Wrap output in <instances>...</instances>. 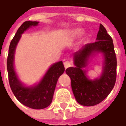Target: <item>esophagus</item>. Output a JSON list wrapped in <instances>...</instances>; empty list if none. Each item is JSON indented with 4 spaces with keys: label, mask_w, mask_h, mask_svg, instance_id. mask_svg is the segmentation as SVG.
<instances>
[{
    "label": "esophagus",
    "mask_w": 126,
    "mask_h": 126,
    "mask_svg": "<svg viewBox=\"0 0 126 126\" xmlns=\"http://www.w3.org/2000/svg\"><path fill=\"white\" fill-rule=\"evenodd\" d=\"M64 66L65 69H67V68H68V67H71L70 62H69V61H66V62H64Z\"/></svg>",
    "instance_id": "obj_1"
}]
</instances>
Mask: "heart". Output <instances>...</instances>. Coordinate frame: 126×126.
Returning a JSON list of instances; mask_svg holds the SVG:
<instances>
[{
    "label": "heart",
    "instance_id": "b5f03b06",
    "mask_svg": "<svg viewBox=\"0 0 126 126\" xmlns=\"http://www.w3.org/2000/svg\"><path fill=\"white\" fill-rule=\"evenodd\" d=\"M83 33V31L80 28L74 29V30H71L70 32V38L71 40L76 39V38H79Z\"/></svg>",
    "mask_w": 126,
    "mask_h": 126
}]
</instances>
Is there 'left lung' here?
Wrapping results in <instances>:
<instances>
[{"label":"left lung","instance_id":"8db88e82","mask_svg":"<svg viewBox=\"0 0 126 126\" xmlns=\"http://www.w3.org/2000/svg\"><path fill=\"white\" fill-rule=\"evenodd\" d=\"M101 52L105 58L103 73L92 81L87 78L82 68L91 55ZM75 67H69L66 73L70 78L71 86L77 102L83 106H94L110 94L116 81L117 59L113 41L102 24H100L96 41L87 43L73 55Z\"/></svg>","mask_w":126,"mask_h":126}]
</instances>
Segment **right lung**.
Here are the masks:
<instances>
[{
  "mask_svg": "<svg viewBox=\"0 0 126 126\" xmlns=\"http://www.w3.org/2000/svg\"><path fill=\"white\" fill-rule=\"evenodd\" d=\"M38 24V22L26 21L18 29L9 46L7 70L9 85L16 98L26 107L40 110L48 107L52 102L57 80L64 72L62 62L60 61L51 65L39 83L30 87L24 86L20 82L14 67L15 49L22 34L30 27L37 26Z\"/></svg>",
  "mask_w": 126,
  "mask_h": 126,
  "instance_id": "obj_1",
  "label": "right lung"
}]
</instances>
